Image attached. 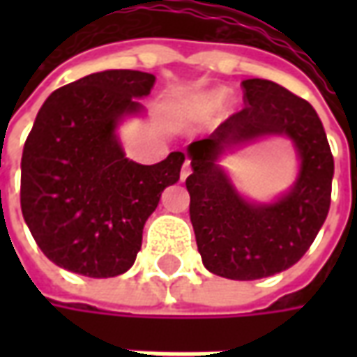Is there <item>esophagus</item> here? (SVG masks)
<instances>
[{
  "mask_svg": "<svg viewBox=\"0 0 357 357\" xmlns=\"http://www.w3.org/2000/svg\"><path fill=\"white\" fill-rule=\"evenodd\" d=\"M189 174H191V164H189V160H185V162H183V166H181V174H179V179H181V181H185Z\"/></svg>",
  "mask_w": 357,
  "mask_h": 357,
  "instance_id": "1",
  "label": "esophagus"
}]
</instances>
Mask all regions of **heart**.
Wrapping results in <instances>:
<instances>
[{
    "label": "heart",
    "mask_w": 357,
    "mask_h": 357,
    "mask_svg": "<svg viewBox=\"0 0 357 357\" xmlns=\"http://www.w3.org/2000/svg\"><path fill=\"white\" fill-rule=\"evenodd\" d=\"M220 102H222V93H214V95H210V97H206V99L202 101L201 109L210 110V109H214V107H218Z\"/></svg>",
    "instance_id": "obj_1"
}]
</instances>
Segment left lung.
<instances>
[{
    "mask_svg": "<svg viewBox=\"0 0 357 357\" xmlns=\"http://www.w3.org/2000/svg\"><path fill=\"white\" fill-rule=\"evenodd\" d=\"M247 107L185 151L193 174L185 185L202 264L214 275L255 281L275 275L306 255L329 214L335 162L314 107L279 84L243 82ZM264 137H287L299 158L289 192L271 203L247 199L219 164L221 156Z\"/></svg>",
    "mask_w": 357,
    "mask_h": 357,
    "instance_id": "left-lung-1",
    "label": "left lung"
}]
</instances>
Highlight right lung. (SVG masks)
Returning a JSON list of instances; mask_svg holds the SVG:
<instances>
[{
    "mask_svg": "<svg viewBox=\"0 0 357 357\" xmlns=\"http://www.w3.org/2000/svg\"><path fill=\"white\" fill-rule=\"evenodd\" d=\"M155 76L105 70L45 99L20 162V208L42 252L59 268L95 279L126 273L141 250L143 225L179 179L185 153L162 162L130 160L118 126L141 116L137 99Z\"/></svg>",
    "mask_w": 357,
    "mask_h": 357,
    "instance_id": "obj_1",
    "label": "right lung"
}]
</instances>
